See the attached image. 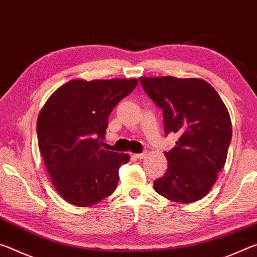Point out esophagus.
<instances>
[{
	"mask_svg": "<svg viewBox=\"0 0 257 257\" xmlns=\"http://www.w3.org/2000/svg\"><path fill=\"white\" fill-rule=\"evenodd\" d=\"M147 156V152H143V153H139V154H135V158L136 159H144Z\"/></svg>",
	"mask_w": 257,
	"mask_h": 257,
	"instance_id": "esophagus-1",
	"label": "esophagus"
}]
</instances>
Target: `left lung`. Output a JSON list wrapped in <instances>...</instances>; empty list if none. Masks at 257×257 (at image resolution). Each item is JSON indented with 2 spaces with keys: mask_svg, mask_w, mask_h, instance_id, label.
Wrapping results in <instances>:
<instances>
[{
  "mask_svg": "<svg viewBox=\"0 0 257 257\" xmlns=\"http://www.w3.org/2000/svg\"><path fill=\"white\" fill-rule=\"evenodd\" d=\"M139 81L163 110L165 134L179 136L165 152L168 170L154 181V189L172 202H196L211 190L227 161L232 136L228 108L216 90L198 78L141 77Z\"/></svg>",
  "mask_w": 257,
  "mask_h": 257,
  "instance_id": "1",
  "label": "left lung"
}]
</instances>
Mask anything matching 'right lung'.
Returning <instances> with one entry per match:
<instances>
[{
  "label": "right lung",
  "mask_w": 257,
  "mask_h": 257,
  "mask_svg": "<svg viewBox=\"0 0 257 257\" xmlns=\"http://www.w3.org/2000/svg\"><path fill=\"white\" fill-rule=\"evenodd\" d=\"M137 79H73L55 90L37 119L38 147L54 188L88 207L112 195L128 154L102 149L108 115Z\"/></svg>",
  "instance_id": "1"
}]
</instances>
